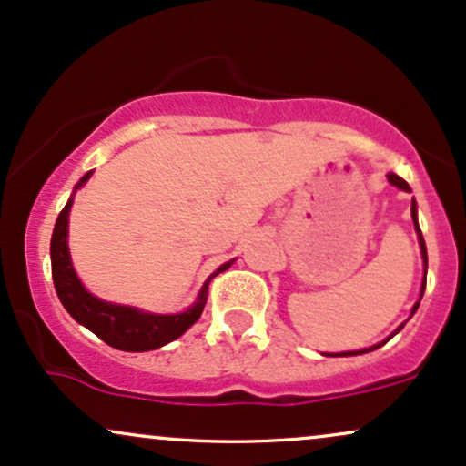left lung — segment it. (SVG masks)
Masks as SVG:
<instances>
[{
    "instance_id": "obj_1",
    "label": "left lung",
    "mask_w": 466,
    "mask_h": 466,
    "mask_svg": "<svg viewBox=\"0 0 466 466\" xmlns=\"http://www.w3.org/2000/svg\"><path fill=\"white\" fill-rule=\"evenodd\" d=\"M387 178H390V183H391V186L400 187V190H405V192H411V187H409V183H407V181H402V178L398 177V175H387ZM411 217H413V225H416L418 238H420V249H422V258H424V274H427V248H424V238H422V232H420V228H418V217H416V201L411 203ZM424 285H427V276H424V280H422V294H424ZM422 294H420V296H422ZM418 305H420V300H418V303L413 305L411 314H416ZM398 329H402V325L398 327ZM390 339H391V336H390ZM390 339H387V340H390ZM387 340H385V342H387ZM385 342H380V345L371 347V350H360V351H354V354H367V351H374V350H378V347H382V345H385ZM345 356H351V351H350V354H345Z\"/></svg>"
}]
</instances>
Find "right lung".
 Here are the masks:
<instances>
[{"instance_id":"right-lung-1","label":"right lung","mask_w":466,"mask_h":466,"mask_svg":"<svg viewBox=\"0 0 466 466\" xmlns=\"http://www.w3.org/2000/svg\"><path fill=\"white\" fill-rule=\"evenodd\" d=\"M88 178L90 172L81 177L76 187L84 186ZM70 206H73V198L66 203V208L59 212L57 223H55L53 241H50V263H53V283L61 305H64L66 311L73 316L76 323H81L92 334L99 336L101 340L121 351L158 350V347L178 339L183 331L190 329L197 323L203 308H206L209 279L218 272H225L232 263L221 265L217 272L209 276L206 285H203L201 294H198L197 303L187 311H183V314H146V311L126 308V305L106 303V300H99L90 291H86L81 280L76 279L73 263H70L68 241H66L68 238Z\"/></svg>"}]
</instances>
